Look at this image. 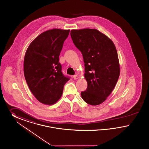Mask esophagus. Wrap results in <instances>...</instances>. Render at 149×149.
<instances>
[{
	"label": "esophagus",
	"instance_id": "34e87169",
	"mask_svg": "<svg viewBox=\"0 0 149 149\" xmlns=\"http://www.w3.org/2000/svg\"><path fill=\"white\" fill-rule=\"evenodd\" d=\"M78 78V75H74V76H73V79H77Z\"/></svg>",
	"mask_w": 149,
	"mask_h": 149
}]
</instances>
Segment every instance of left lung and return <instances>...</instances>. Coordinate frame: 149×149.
<instances>
[{"instance_id": "1", "label": "left lung", "mask_w": 149, "mask_h": 149, "mask_svg": "<svg viewBox=\"0 0 149 149\" xmlns=\"http://www.w3.org/2000/svg\"><path fill=\"white\" fill-rule=\"evenodd\" d=\"M71 38L81 52L87 82L81 95L86 103L104 102L116 86L120 74L118 54L113 41L96 29L72 30Z\"/></svg>"}]
</instances>
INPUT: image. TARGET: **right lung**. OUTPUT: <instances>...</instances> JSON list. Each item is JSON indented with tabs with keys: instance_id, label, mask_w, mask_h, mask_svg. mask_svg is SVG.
I'll list each match as a JSON object with an SVG mask.
<instances>
[{
	"instance_id": "add662e5",
	"label": "right lung",
	"mask_w": 149,
	"mask_h": 149,
	"mask_svg": "<svg viewBox=\"0 0 149 149\" xmlns=\"http://www.w3.org/2000/svg\"><path fill=\"white\" fill-rule=\"evenodd\" d=\"M70 30L52 29L32 41L24 58V75L32 94L40 102L52 105L62 96L65 76L59 56Z\"/></svg>"
}]
</instances>
